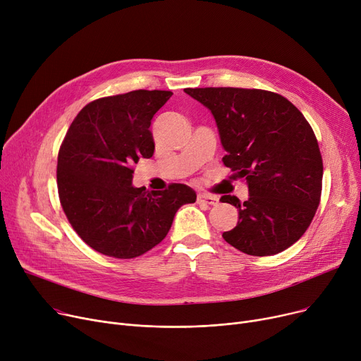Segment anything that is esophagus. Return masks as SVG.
Listing matches in <instances>:
<instances>
[{
	"mask_svg": "<svg viewBox=\"0 0 361 361\" xmlns=\"http://www.w3.org/2000/svg\"><path fill=\"white\" fill-rule=\"evenodd\" d=\"M197 202L199 203H206L209 206H215V204H218V197L216 196H209V195H199Z\"/></svg>",
	"mask_w": 361,
	"mask_h": 361,
	"instance_id": "esophagus-1",
	"label": "esophagus"
}]
</instances>
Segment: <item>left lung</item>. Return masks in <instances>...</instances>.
<instances>
[{"mask_svg":"<svg viewBox=\"0 0 361 361\" xmlns=\"http://www.w3.org/2000/svg\"><path fill=\"white\" fill-rule=\"evenodd\" d=\"M187 94L209 108L226 155L225 166L249 185L234 204L238 222L224 240L252 256L283 252L306 233L322 195L324 162L305 116L281 94L262 89L196 87Z\"/></svg>","mask_w":361,"mask_h":361,"instance_id":"left-lung-1","label":"left lung"}]
</instances>
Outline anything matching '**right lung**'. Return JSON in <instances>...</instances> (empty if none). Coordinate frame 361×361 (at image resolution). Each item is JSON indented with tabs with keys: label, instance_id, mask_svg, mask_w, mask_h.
<instances>
[{
	"label": "right lung",
	"instance_id": "add662e5",
	"mask_svg": "<svg viewBox=\"0 0 361 361\" xmlns=\"http://www.w3.org/2000/svg\"><path fill=\"white\" fill-rule=\"evenodd\" d=\"M169 90H131L87 104L60 146L56 185L73 230L105 256L133 259L154 249L196 193L173 183L164 192L133 187L135 164L154 155L149 130Z\"/></svg>",
	"mask_w": 361,
	"mask_h": 361
}]
</instances>
